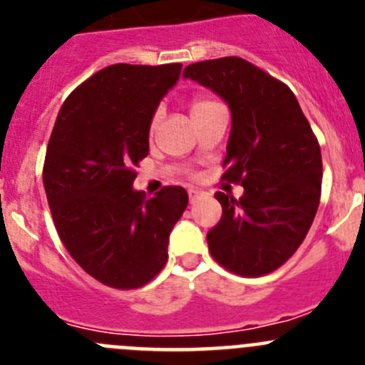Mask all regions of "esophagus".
Segmentation results:
<instances>
[{"label": "esophagus", "instance_id": "obj_1", "mask_svg": "<svg viewBox=\"0 0 365 365\" xmlns=\"http://www.w3.org/2000/svg\"><path fill=\"white\" fill-rule=\"evenodd\" d=\"M199 197H201V192H199V190H193V188L188 190V199H190V202H195Z\"/></svg>", "mask_w": 365, "mask_h": 365}]
</instances>
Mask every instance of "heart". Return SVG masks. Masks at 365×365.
Listing matches in <instances>:
<instances>
[{"instance_id":"b5f03b06","label":"heart","mask_w":365,"mask_h":365,"mask_svg":"<svg viewBox=\"0 0 365 365\" xmlns=\"http://www.w3.org/2000/svg\"><path fill=\"white\" fill-rule=\"evenodd\" d=\"M214 106H217V102H214V100H210V98H202V96H199V98H193L192 102H190V113H192V117H197V115L208 111V109L214 108ZM159 118H160V111H155L153 117H151V122H150L151 130H153L155 125L159 124Z\"/></svg>"}]
</instances>
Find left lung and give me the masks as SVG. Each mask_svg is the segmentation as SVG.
Wrapping results in <instances>:
<instances>
[{"label":"left lung","mask_w":365,"mask_h":365,"mask_svg":"<svg viewBox=\"0 0 365 365\" xmlns=\"http://www.w3.org/2000/svg\"><path fill=\"white\" fill-rule=\"evenodd\" d=\"M210 87L232 111L221 179L245 188L217 192L221 221L206 241L219 265L245 278L274 272L303 243L322 195V151L294 93L282 80L227 56L182 73Z\"/></svg>","instance_id":"left-lung-1"}]
</instances>
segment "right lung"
Segmentation results:
<instances>
[{
    "label": "right lung",
    "instance_id": "1",
    "mask_svg": "<svg viewBox=\"0 0 365 365\" xmlns=\"http://www.w3.org/2000/svg\"><path fill=\"white\" fill-rule=\"evenodd\" d=\"M182 63H115L66 98L51 133L43 186L63 247L89 276L130 291L164 269L168 241L188 205L182 186L155 197L135 192V166L150 153L155 109Z\"/></svg>",
    "mask_w": 365,
    "mask_h": 365
}]
</instances>
